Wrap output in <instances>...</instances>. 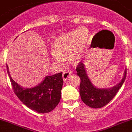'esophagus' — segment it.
Here are the masks:
<instances>
[{
    "label": "esophagus",
    "mask_w": 132,
    "mask_h": 132,
    "mask_svg": "<svg viewBox=\"0 0 132 132\" xmlns=\"http://www.w3.org/2000/svg\"><path fill=\"white\" fill-rule=\"evenodd\" d=\"M72 72L69 71H65L63 72V78L65 81H66L67 80V78L70 77V75H71Z\"/></svg>",
    "instance_id": "esophagus-1"
}]
</instances>
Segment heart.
<instances>
[{
    "mask_svg": "<svg viewBox=\"0 0 132 132\" xmlns=\"http://www.w3.org/2000/svg\"><path fill=\"white\" fill-rule=\"evenodd\" d=\"M89 38V33L84 28L69 31L58 36L52 44L53 58L55 61H63V56L69 55L71 61H80L84 54V48Z\"/></svg>",
    "mask_w": 132,
    "mask_h": 132,
    "instance_id": "heart-1",
    "label": "heart"
}]
</instances>
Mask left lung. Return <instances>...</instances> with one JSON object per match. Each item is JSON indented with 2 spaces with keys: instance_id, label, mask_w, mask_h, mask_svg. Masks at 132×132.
I'll return each instance as SVG.
<instances>
[{
  "instance_id": "left-lung-1",
  "label": "left lung",
  "mask_w": 132,
  "mask_h": 132,
  "mask_svg": "<svg viewBox=\"0 0 132 132\" xmlns=\"http://www.w3.org/2000/svg\"><path fill=\"white\" fill-rule=\"evenodd\" d=\"M77 73L80 78V94L83 102L92 108L99 109L108 104L117 94L126 78L127 71H124V77L121 82L113 88L100 89L93 86L86 72L84 65L80 62L77 65Z\"/></svg>"
}]
</instances>
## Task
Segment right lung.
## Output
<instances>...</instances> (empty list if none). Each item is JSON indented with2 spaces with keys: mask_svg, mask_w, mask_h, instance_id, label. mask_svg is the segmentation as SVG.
Here are the masks:
<instances>
[{
  "mask_svg": "<svg viewBox=\"0 0 132 132\" xmlns=\"http://www.w3.org/2000/svg\"><path fill=\"white\" fill-rule=\"evenodd\" d=\"M6 68L14 94L31 110L38 113H49L60 103L63 84L62 72L46 77L44 80L36 87L23 88L13 80L7 65Z\"/></svg>",
  "mask_w": 132,
  "mask_h": 132,
  "instance_id": "add662e5",
  "label": "right lung"
}]
</instances>
